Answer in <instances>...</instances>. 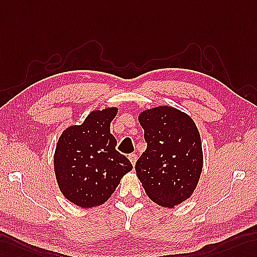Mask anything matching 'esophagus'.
I'll return each mask as SVG.
<instances>
[{
  "instance_id": "esophagus-1",
  "label": "esophagus",
  "mask_w": 257,
  "mask_h": 257,
  "mask_svg": "<svg viewBox=\"0 0 257 257\" xmlns=\"http://www.w3.org/2000/svg\"><path fill=\"white\" fill-rule=\"evenodd\" d=\"M128 159L131 162H132V165L135 166L136 160H137V156L135 154H131V155H128Z\"/></svg>"
}]
</instances>
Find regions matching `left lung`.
Masks as SVG:
<instances>
[{
	"label": "left lung",
	"instance_id": "8db88e82",
	"mask_svg": "<svg viewBox=\"0 0 257 257\" xmlns=\"http://www.w3.org/2000/svg\"><path fill=\"white\" fill-rule=\"evenodd\" d=\"M139 121L147 148L136 161L137 178L153 202L173 208L190 198L201 178V135L190 115L168 105L141 112Z\"/></svg>",
	"mask_w": 257,
	"mask_h": 257
}]
</instances>
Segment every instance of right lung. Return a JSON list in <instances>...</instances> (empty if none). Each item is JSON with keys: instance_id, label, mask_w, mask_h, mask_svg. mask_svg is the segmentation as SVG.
<instances>
[{"instance_id": "right-lung-1", "label": "right lung", "mask_w": 257, "mask_h": 257, "mask_svg": "<svg viewBox=\"0 0 257 257\" xmlns=\"http://www.w3.org/2000/svg\"><path fill=\"white\" fill-rule=\"evenodd\" d=\"M116 113L115 107L92 111L80 125L64 130L56 144L53 164L58 185L67 201L79 207L107 202L133 169L115 149L116 140L110 133Z\"/></svg>"}]
</instances>
